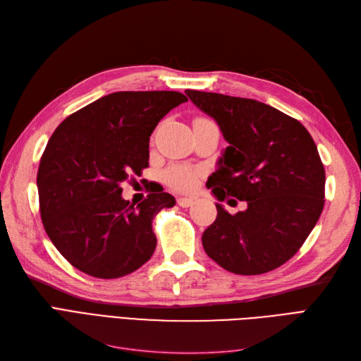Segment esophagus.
I'll list each match as a JSON object with an SVG mask.
<instances>
[{
    "label": "esophagus",
    "mask_w": 361,
    "mask_h": 361,
    "mask_svg": "<svg viewBox=\"0 0 361 361\" xmlns=\"http://www.w3.org/2000/svg\"><path fill=\"white\" fill-rule=\"evenodd\" d=\"M194 203L192 197H178V204L182 207H190Z\"/></svg>",
    "instance_id": "34e87169"
}]
</instances>
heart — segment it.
Here are the masks:
<instances>
[{"instance_id":"obj_1","label":"heart","mask_w":361,"mask_h":361,"mask_svg":"<svg viewBox=\"0 0 361 361\" xmlns=\"http://www.w3.org/2000/svg\"><path fill=\"white\" fill-rule=\"evenodd\" d=\"M164 180H166L171 188L179 191H190L197 183V173L190 167L173 166L164 171Z\"/></svg>"}]
</instances>
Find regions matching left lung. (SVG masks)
<instances>
[{
  "instance_id": "left-lung-1",
  "label": "left lung",
  "mask_w": 361,
  "mask_h": 361,
  "mask_svg": "<svg viewBox=\"0 0 361 361\" xmlns=\"http://www.w3.org/2000/svg\"><path fill=\"white\" fill-rule=\"evenodd\" d=\"M185 93L215 120L228 143L207 180L209 188L220 202L227 195L247 202V209L235 215L215 203V221L202 236L204 251L241 276L281 267L304 244L324 209L325 170L312 135L298 120L264 102Z\"/></svg>"
}]
</instances>
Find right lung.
Segmentation results:
<instances>
[{
    "instance_id": "1",
    "label": "right lung",
    "mask_w": 361,
    "mask_h": 361,
    "mask_svg": "<svg viewBox=\"0 0 361 361\" xmlns=\"http://www.w3.org/2000/svg\"><path fill=\"white\" fill-rule=\"evenodd\" d=\"M187 102L179 92H116L81 108L54 130L37 171L43 227L68 262L97 279L130 274L152 257V220L176 203L150 192L137 206L122 183L149 166L159 120Z\"/></svg>"
}]
</instances>
